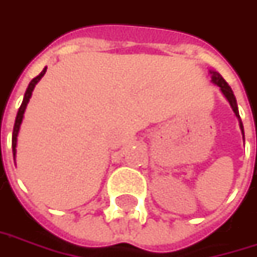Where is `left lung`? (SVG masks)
I'll list each match as a JSON object with an SVG mask.
<instances>
[{
	"mask_svg": "<svg viewBox=\"0 0 257 257\" xmlns=\"http://www.w3.org/2000/svg\"><path fill=\"white\" fill-rule=\"evenodd\" d=\"M212 73V82L213 83H216L219 88H221L222 94L226 97V100L229 101V104L232 107V110H234V113H235V116L238 117V120H240V128H241V132H243V137H244V129H243V123H241V119H240V114H238V107H237V101H235V97H234V92H232V89H231V86L225 82V79L222 78L221 75L218 73V72H210Z\"/></svg>",
	"mask_w": 257,
	"mask_h": 257,
	"instance_id": "obj_1",
	"label": "left lung"
}]
</instances>
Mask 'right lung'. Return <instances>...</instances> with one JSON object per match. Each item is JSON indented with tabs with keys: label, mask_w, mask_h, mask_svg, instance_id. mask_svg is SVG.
Returning a JSON list of instances; mask_svg holds the SVG:
<instances>
[{
	"label": "right lung",
	"mask_w": 257,
	"mask_h": 257,
	"mask_svg": "<svg viewBox=\"0 0 257 257\" xmlns=\"http://www.w3.org/2000/svg\"><path fill=\"white\" fill-rule=\"evenodd\" d=\"M45 70H47V67L36 76L34 78L31 83H29V86H28V89H26V92H25V97H23V103L20 105V108H19V111H17V116H16V122H14V128H13V140H12V146H13V156H16V144H17V134H19V129H20V123H22V119H23V113H25V110H26V105L29 103V98H31V95H32V91H34V88H35V85L38 83V81L45 75Z\"/></svg>",
	"instance_id": "add662e5"
}]
</instances>
